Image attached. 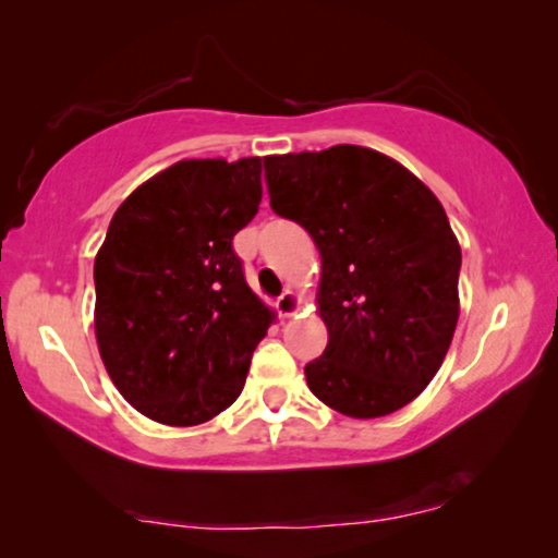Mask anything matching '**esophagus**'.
<instances>
[{
  "mask_svg": "<svg viewBox=\"0 0 558 558\" xmlns=\"http://www.w3.org/2000/svg\"><path fill=\"white\" fill-rule=\"evenodd\" d=\"M276 307H278V313L282 315V317H290V315H295L298 311H300V295L295 293V290H286V293H282L280 298H278V303H276Z\"/></svg>",
  "mask_w": 558,
  "mask_h": 558,
  "instance_id": "1",
  "label": "esophagus"
}]
</instances>
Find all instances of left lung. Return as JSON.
Returning <instances> with one entry per match:
<instances>
[{
  "mask_svg": "<svg viewBox=\"0 0 558 558\" xmlns=\"http://www.w3.org/2000/svg\"><path fill=\"white\" fill-rule=\"evenodd\" d=\"M270 208L313 235L327 348L311 392L348 417L412 402L445 360L459 317L462 251L441 203L390 156L340 144L265 156Z\"/></svg>",
  "mask_w": 558,
  "mask_h": 558,
  "instance_id": "left-lung-1",
  "label": "left lung"
}]
</instances>
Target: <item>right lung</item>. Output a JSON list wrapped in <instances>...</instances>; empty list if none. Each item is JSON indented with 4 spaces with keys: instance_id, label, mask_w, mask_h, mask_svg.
<instances>
[{
    "instance_id": "right-lung-1",
    "label": "right lung",
    "mask_w": 558,
    "mask_h": 558,
    "mask_svg": "<svg viewBox=\"0 0 558 558\" xmlns=\"http://www.w3.org/2000/svg\"><path fill=\"white\" fill-rule=\"evenodd\" d=\"M260 198V158H191L113 214L94 260L96 342L111 383L146 417L193 427L241 395L272 320L233 251Z\"/></svg>"
}]
</instances>
